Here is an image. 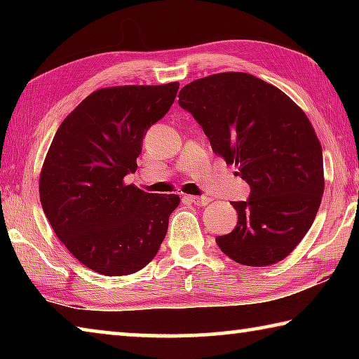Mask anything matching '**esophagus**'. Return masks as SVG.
I'll list each match as a JSON object with an SVG mask.
<instances>
[{
    "mask_svg": "<svg viewBox=\"0 0 359 359\" xmlns=\"http://www.w3.org/2000/svg\"><path fill=\"white\" fill-rule=\"evenodd\" d=\"M187 199L196 205H208L210 203L209 196H187Z\"/></svg>",
    "mask_w": 359,
    "mask_h": 359,
    "instance_id": "34e87169",
    "label": "esophagus"
}]
</instances>
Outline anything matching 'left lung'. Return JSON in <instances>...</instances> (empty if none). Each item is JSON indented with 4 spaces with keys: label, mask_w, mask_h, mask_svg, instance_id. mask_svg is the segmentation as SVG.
I'll use <instances>...</instances> for the list:
<instances>
[{
    "label": "left lung",
    "mask_w": 359,
    "mask_h": 359,
    "mask_svg": "<svg viewBox=\"0 0 359 359\" xmlns=\"http://www.w3.org/2000/svg\"><path fill=\"white\" fill-rule=\"evenodd\" d=\"M179 104L209 137L215 155L250 185L233 201L238 224L217 245L236 263L276 264L294 250L317 217L325 190L315 130L282 90L247 72H220L185 85Z\"/></svg>",
    "instance_id": "left-lung-1"
}]
</instances>
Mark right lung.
<instances>
[{
  "mask_svg": "<svg viewBox=\"0 0 359 359\" xmlns=\"http://www.w3.org/2000/svg\"><path fill=\"white\" fill-rule=\"evenodd\" d=\"M179 82L121 85L88 95L57 130L39 198L57 238L83 266L128 276L147 266L168 233L177 194L126 185L151 125L172 106Z\"/></svg>",
  "mask_w": 359,
  "mask_h": 359,
  "instance_id": "add662e5",
  "label": "right lung"
}]
</instances>
